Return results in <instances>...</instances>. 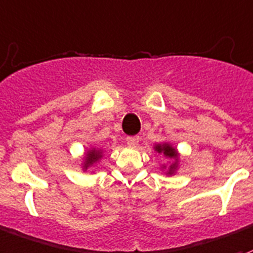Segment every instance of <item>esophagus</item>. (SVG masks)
Here are the masks:
<instances>
[{
    "instance_id": "obj_1",
    "label": "esophagus",
    "mask_w": 253,
    "mask_h": 253,
    "mask_svg": "<svg viewBox=\"0 0 253 253\" xmlns=\"http://www.w3.org/2000/svg\"><path fill=\"white\" fill-rule=\"evenodd\" d=\"M138 140H140L138 136H128V137H126V144L130 145V147H134V145H137Z\"/></svg>"
}]
</instances>
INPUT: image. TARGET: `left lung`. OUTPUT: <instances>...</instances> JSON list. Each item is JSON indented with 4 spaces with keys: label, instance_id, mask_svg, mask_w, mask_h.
Instances as JSON below:
<instances>
[{
    "label": "left lung",
    "instance_id": "left-lung-1",
    "mask_svg": "<svg viewBox=\"0 0 253 253\" xmlns=\"http://www.w3.org/2000/svg\"><path fill=\"white\" fill-rule=\"evenodd\" d=\"M156 151L159 152V153L163 152V153H164L165 156H168V157H176V151H174L172 147H169V145H167V144H165V145H157V147H156Z\"/></svg>",
    "mask_w": 253,
    "mask_h": 253
}]
</instances>
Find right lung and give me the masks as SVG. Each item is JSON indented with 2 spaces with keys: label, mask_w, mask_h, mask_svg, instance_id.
<instances>
[{
  "label": "right lung",
  "mask_w": 253,
  "mask_h": 253,
  "mask_svg": "<svg viewBox=\"0 0 253 253\" xmlns=\"http://www.w3.org/2000/svg\"><path fill=\"white\" fill-rule=\"evenodd\" d=\"M98 157H100V153H98V152L96 151L89 152L88 157H86V165H90L92 163H94V161L97 160Z\"/></svg>",
  "instance_id": "obj_1"
}]
</instances>
